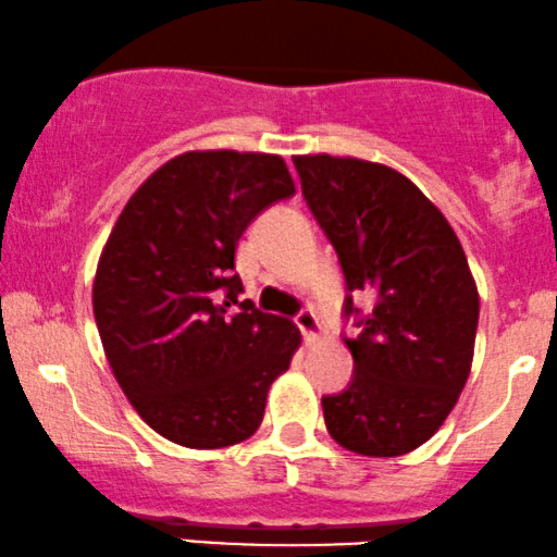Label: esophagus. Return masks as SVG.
Returning <instances> with one entry per match:
<instances>
[{"instance_id": "obj_1", "label": "esophagus", "mask_w": 557, "mask_h": 557, "mask_svg": "<svg viewBox=\"0 0 557 557\" xmlns=\"http://www.w3.org/2000/svg\"><path fill=\"white\" fill-rule=\"evenodd\" d=\"M294 323H297V329L302 331L305 342H315L320 336V323H318V315L312 310H302L297 318H294Z\"/></svg>"}]
</instances>
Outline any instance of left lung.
<instances>
[{"mask_svg":"<svg viewBox=\"0 0 557 557\" xmlns=\"http://www.w3.org/2000/svg\"><path fill=\"white\" fill-rule=\"evenodd\" d=\"M302 195L342 263L346 289L372 297L346 338L349 388L323 396L325 428L359 456L428 443L467 385L480 294L456 232L414 182L351 156H294ZM346 315H359L346 297Z\"/></svg>","mask_w":557,"mask_h":557,"instance_id":"obj_1","label":"left lung"}]
</instances>
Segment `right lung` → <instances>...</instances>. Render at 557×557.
<instances>
[{"instance_id":"1","label":"right lung","mask_w":557,"mask_h":557,"mask_svg":"<svg viewBox=\"0 0 557 557\" xmlns=\"http://www.w3.org/2000/svg\"><path fill=\"white\" fill-rule=\"evenodd\" d=\"M281 156L187 150L135 189L98 258L94 315L143 422L185 448H226L263 422L302 344L292 320L239 302L237 242L292 198Z\"/></svg>"}]
</instances>
